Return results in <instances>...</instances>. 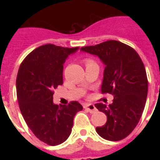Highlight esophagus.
<instances>
[{
  "mask_svg": "<svg viewBox=\"0 0 160 160\" xmlns=\"http://www.w3.org/2000/svg\"><path fill=\"white\" fill-rule=\"evenodd\" d=\"M84 107L87 109V111H89L90 113H94V112H96L97 111V109L96 107L94 106V104H85V106Z\"/></svg>",
  "mask_w": 160,
  "mask_h": 160,
  "instance_id": "34e87169",
  "label": "esophagus"
}]
</instances>
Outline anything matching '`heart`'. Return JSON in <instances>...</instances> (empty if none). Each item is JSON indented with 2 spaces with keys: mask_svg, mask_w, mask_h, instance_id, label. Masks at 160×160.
I'll list each match as a JSON object with an SVG mask.
<instances>
[{
  "mask_svg": "<svg viewBox=\"0 0 160 160\" xmlns=\"http://www.w3.org/2000/svg\"><path fill=\"white\" fill-rule=\"evenodd\" d=\"M89 63H92V61H91V60H87V64H89Z\"/></svg>",
  "mask_w": 160,
  "mask_h": 160,
  "instance_id": "heart-1",
  "label": "heart"
}]
</instances>
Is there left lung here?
Instances as JSON below:
<instances>
[{
    "mask_svg": "<svg viewBox=\"0 0 160 160\" xmlns=\"http://www.w3.org/2000/svg\"><path fill=\"white\" fill-rule=\"evenodd\" d=\"M80 50L98 56L104 63L101 92L114 97L109 105L95 104L107 116L106 123L96 128V131L105 140L121 141L134 130L145 108L148 81L144 64L133 48L116 40L82 47Z\"/></svg>",
    "mask_w": 160,
    "mask_h": 160,
    "instance_id": "obj_1",
    "label": "left lung"
}]
</instances>
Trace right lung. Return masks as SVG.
Returning a JSON list of instances; mask_svg holds the SVG:
<instances>
[{
    "mask_svg": "<svg viewBox=\"0 0 160 160\" xmlns=\"http://www.w3.org/2000/svg\"><path fill=\"white\" fill-rule=\"evenodd\" d=\"M79 49L45 44L34 49L19 66L16 90L24 120L37 138L56 146L72 132L73 118L82 105L72 101L68 105L53 103L54 90L63 84V64Z\"/></svg>",
    "mask_w": 160,
    "mask_h": 160,
    "instance_id": "right-lung-1",
    "label": "right lung"
}]
</instances>
